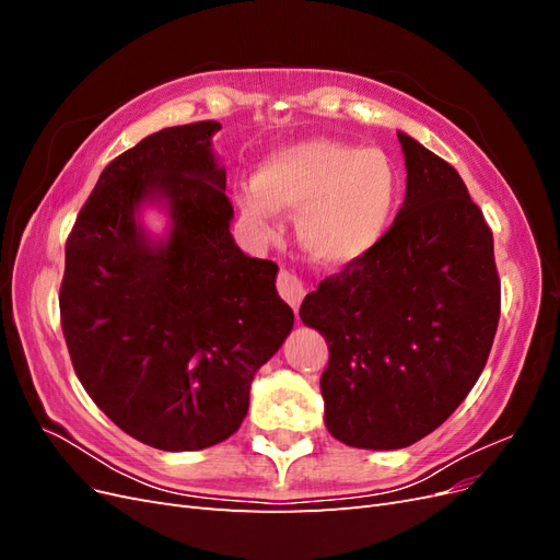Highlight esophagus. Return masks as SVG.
<instances>
[{"mask_svg": "<svg viewBox=\"0 0 560 560\" xmlns=\"http://www.w3.org/2000/svg\"><path fill=\"white\" fill-rule=\"evenodd\" d=\"M278 292L287 303H290L294 311H299L301 301H303V296H306L308 290H306V284H303V280L296 273H292V270H280V273H278Z\"/></svg>", "mask_w": 560, "mask_h": 560, "instance_id": "esophagus-1", "label": "esophagus"}]
</instances>
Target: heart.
<instances>
[{"label": "heart", "mask_w": 560, "mask_h": 560, "mask_svg": "<svg viewBox=\"0 0 560 560\" xmlns=\"http://www.w3.org/2000/svg\"><path fill=\"white\" fill-rule=\"evenodd\" d=\"M401 194L399 173L385 151L308 140L276 151L238 196L245 224L273 226V212L299 214L296 241L325 268H343L374 249Z\"/></svg>", "instance_id": "obj_1"}]
</instances>
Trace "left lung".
<instances>
[{"instance_id": "8db88e82", "label": "left lung", "mask_w": 560, "mask_h": 560, "mask_svg": "<svg viewBox=\"0 0 560 560\" xmlns=\"http://www.w3.org/2000/svg\"><path fill=\"white\" fill-rule=\"evenodd\" d=\"M406 198L366 257L319 282L303 325L329 346L327 430L354 448L420 442L479 381L500 319L493 231L455 167L404 132Z\"/></svg>"}]
</instances>
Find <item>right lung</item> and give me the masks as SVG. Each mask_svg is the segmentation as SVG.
<instances>
[{"label":"right lung","mask_w":560,"mask_h":560,"mask_svg":"<svg viewBox=\"0 0 560 560\" xmlns=\"http://www.w3.org/2000/svg\"><path fill=\"white\" fill-rule=\"evenodd\" d=\"M217 121L165 128L116 156L65 245L60 322L81 385L105 416L161 451H200L238 432L249 385L294 327L278 266L229 231ZM163 201L172 235L135 213Z\"/></svg>","instance_id":"right-lung-1"}]
</instances>
